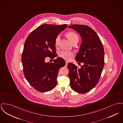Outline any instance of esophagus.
<instances>
[{
	"instance_id": "34e87169",
	"label": "esophagus",
	"mask_w": 123,
	"mask_h": 123,
	"mask_svg": "<svg viewBox=\"0 0 123 123\" xmlns=\"http://www.w3.org/2000/svg\"><path fill=\"white\" fill-rule=\"evenodd\" d=\"M68 64V62L67 61H65V66H67Z\"/></svg>"
}]
</instances>
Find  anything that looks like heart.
Here are the masks:
<instances>
[{
  "label": "heart",
  "mask_w": 123,
  "mask_h": 123,
  "mask_svg": "<svg viewBox=\"0 0 123 123\" xmlns=\"http://www.w3.org/2000/svg\"><path fill=\"white\" fill-rule=\"evenodd\" d=\"M67 36L70 41L72 43L76 39H79V37L77 34L74 32H69L67 34ZM60 40V35H58L55 39V44L56 46H58ZM59 56L61 58H63L66 60H70L71 58L74 57V53L72 51H62L59 52Z\"/></svg>",
  "instance_id": "obj_1"
}]
</instances>
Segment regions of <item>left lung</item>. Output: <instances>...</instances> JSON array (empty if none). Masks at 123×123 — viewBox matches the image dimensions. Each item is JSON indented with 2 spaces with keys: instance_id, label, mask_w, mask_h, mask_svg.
I'll use <instances>...</instances> for the list:
<instances>
[{
  "instance_id": "left-lung-1",
  "label": "left lung",
  "mask_w": 123,
  "mask_h": 123,
  "mask_svg": "<svg viewBox=\"0 0 123 123\" xmlns=\"http://www.w3.org/2000/svg\"><path fill=\"white\" fill-rule=\"evenodd\" d=\"M80 34L82 43L75 58L83 63L80 68L69 63L67 66L70 85L80 93H85L95 86L101 76L104 66V49L101 40L94 30L88 26L73 25L69 26Z\"/></svg>"
}]
</instances>
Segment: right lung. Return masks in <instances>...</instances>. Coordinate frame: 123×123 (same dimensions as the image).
<instances>
[{
    "instance_id": "1",
    "label": "right lung",
    "mask_w": 123,
    "mask_h": 123,
    "mask_svg": "<svg viewBox=\"0 0 123 123\" xmlns=\"http://www.w3.org/2000/svg\"><path fill=\"white\" fill-rule=\"evenodd\" d=\"M67 27V25L44 24L31 32L25 41L21 58L24 74L40 92L50 91L56 86L58 70L65 65V60L60 57L51 63L45 59L57 57L55 39Z\"/></svg>"
}]
</instances>
